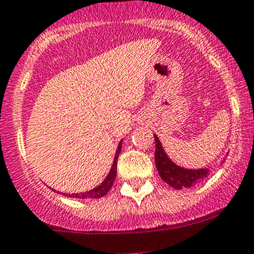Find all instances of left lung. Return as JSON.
<instances>
[{"instance_id":"1","label":"left lung","mask_w":254,"mask_h":254,"mask_svg":"<svg viewBox=\"0 0 254 254\" xmlns=\"http://www.w3.org/2000/svg\"><path fill=\"white\" fill-rule=\"evenodd\" d=\"M155 137V165L159 171V175L166 184L174 189L181 190L185 187H192L196 184L205 180L210 174L208 169H198V170H190L184 169V167L177 166L176 164L171 161L167 157L166 152L162 149V145L160 140L157 139L156 135Z\"/></svg>"}]
</instances>
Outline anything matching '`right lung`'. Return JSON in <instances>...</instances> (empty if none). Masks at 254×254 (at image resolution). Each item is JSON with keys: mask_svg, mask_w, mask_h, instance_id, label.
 Masks as SVG:
<instances>
[{"mask_svg": "<svg viewBox=\"0 0 254 254\" xmlns=\"http://www.w3.org/2000/svg\"><path fill=\"white\" fill-rule=\"evenodd\" d=\"M122 142H119V146H118L117 154H115L114 162H113V166L110 169L109 175L107 176V179L102 182L98 187L90 190L88 192H80V193H63V195L68 196V197H74V198H100L103 196L107 195L109 192V190L113 187V184H114L115 176H117V164H118V157H119L120 151H122Z\"/></svg>", "mask_w": 254, "mask_h": 254, "instance_id": "obj_1", "label": "right lung"}]
</instances>
